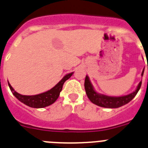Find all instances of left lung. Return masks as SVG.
Wrapping results in <instances>:
<instances>
[{
    "label": "left lung",
    "mask_w": 148,
    "mask_h": 148,
    "mask_svg": "<svg viewBox=\"0 0 148 148\" xmlns=\"http://www.w3.org/2000/svg\"><path fill=\"white\" fill-rule=\"evenodd\" d=\"M144 70H145V68L142 70V76H143ZM141 85H142V81L139 82L135 91H133L131 93L121 95V96H109V95H106L96 92L90 82L88 75H86L85 81H84V88H85L86 94L90 101L99 107L105 108H118L129 103L135 97L140 89Z\"/></svg>",
    "instance_id": "1"
}]
</instances>
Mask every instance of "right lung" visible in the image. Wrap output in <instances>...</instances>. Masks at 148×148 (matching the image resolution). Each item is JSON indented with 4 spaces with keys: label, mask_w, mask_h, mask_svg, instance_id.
<instances>
[{
    "label": "right lung",
    "mask_w": 148,
    "mask_h": 148,
    "mask_svg": "<svg viewBox=\"0 0 148 148\" xmlns=\"http://www.w3.org/2000/svg\"><path fill=\"white\" fill-rule=\"evenodd\" d=\"M73 72L66 74L55 87H53V88L50 89L48 91H46V92H42V93L38 94V95H21V94L17 92L12 88V87L10 85V84L9 82H8V84H9V87H10V90L12 91L13 95H15V97L20 101L21 102L23 103V104L29 106L30 108H43L53 104L58 99V96L60 95V92L62 90L64 84V82L67 79H69L73 75Z\"/></svg>",
    "instance_id": "right-lung-1"
}]
</instances>
